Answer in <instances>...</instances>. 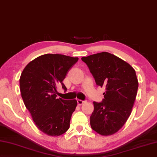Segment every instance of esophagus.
<instances>
[{"instance_id":"esophagus-1","label":"esophagus","mask_w":157,"mask_h":157,"mask_svg":"<svg viewBox=\"0 0 157 157\" xmlns=\"http://www.w3.org/2000/svg\"><path fill=\"white\" fill-rule=\"evenodd\" d=\"M77 102H78V104L79 105H81L84 103V101H82V100H80V99H78V100H77Z\"/></svg>"}]
</instances>
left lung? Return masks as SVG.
<instances>
[{"instance_id":"obj_1","label":"left lung","mask_w":157,"mask_h":157,"mask_svg":"<svg viewBox=\"0 0 157 157\" xmlns=\"http://www.w3.org/2000/svg\"><path fill=\"white\" fill-rule=\"evenodd\" d=\"M97 86L105 87L104 99L94 101L91 128L102 136H109L123 127L136 100L138 81L129 64L108 52L82 57Z\"/></svg>"}]
</instances>
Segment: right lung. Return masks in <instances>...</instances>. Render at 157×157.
<instances>
[{
  "mask_svg": "<svg viewBox=\"0 0 157 157\" xmlns=\"http://www.w3.org/2000/svg\"><path fill=\"white\" fill-rule=\"evenodd\" d=\"M78 58L47 54L32 60L20 78L21 95L40 131L50 136H59L69 129L77 101L57 99V86L67 88L63 81Z\"/></svg>",
  "mask_w": 157,
  "mask_h": 157,
  "instance_id": "right-lung-1",
  "label": "right lung"
}]
</instances>
